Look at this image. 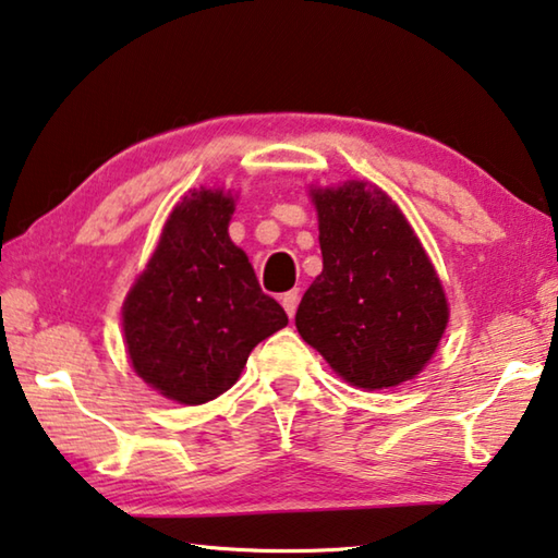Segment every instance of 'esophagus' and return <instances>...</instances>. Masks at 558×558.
Here are the masks:
<instances>
[{"mask_svg":"<svg viewBox=\"0 0 558 558\" xmlns=\"http://www.w3.org/2000/svg\"><path fill=\"white\" fill-rule=\"evenodd\" d=\"M281 306H284L289 318H294L296 306H299V289H291V291H287V294H281Z\"/></svg>","mask_w":558,"mask_h":558,"instance_id":"esophagus-1","label":"esophagus"}]
</instances>
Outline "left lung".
Segmentation results:
<instances>
[{
  "label": "left lung",
  "mask_w": 558,
  "mask_h": 558,
  "mask_svg": "<svg viewBox=\"0 0 558 558\" xmlns=\"http://www.w3.org/2000/svg\"><path fill=\"white\" fill-rule=\"evenodd\" d=\"M324 269L296 308V328L343 380L363 390L415 378L440 343L447 299L400 207L351 180L312 190Z\"/></svg>",
  "instance_id": "1"
}]
</instances>
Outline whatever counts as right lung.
Returning <instances> with one entry per match:
<instances>
[{
	"mask_svg": "<svg viewBox=\"0 0 558 558\" xmlns=\"http://www.w3.org/2000/svg\"><path fill=\"white\" fill-rule=\"evenodd\" d=\"M232 213L234 199L222 190L182 197L123 304L133 371L182 405L222 396L254 345L289 324L230 240Z\"/></svg>",
	"mask_w": 558,
	"mask_h": 558,
	"instance_id": "right-lung-1",
	"label": "right lung"
}]
</instances>
